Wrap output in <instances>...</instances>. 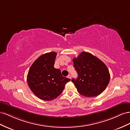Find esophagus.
<instances>
[{
    "label": "esophagus",
    "mask_w": 130,
    "mask_h": 130,
    "mask_svg": "<svg viewBox=\"0 0 130 130\" xmlns=\"http://www.w3.org/2000/svg\"><path fill=\"white\" fill-rule=\"evenodd\" d=\"M68 78L71 79V76L70 75H69L68 76Z\"/></svg>",
    "instance_id": "34e87169"
}]
</instances>
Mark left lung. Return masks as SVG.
Segmentation results:
<instances>
[{"label":"left lung","mask_w":130,"mask_h":130,"mask_svg":"<svg viewBox=\"0 0 130 130\" xmlns=\"http://www.w3.org/2000/svg\"><path fill=\"white\" fill-rule=\"evenodd\" d=\"M73 66L78 73L72 82L78 92L86 97L101 94L109 82L110 74L106 65L92 54L83 52L73 59Z\"/></svg>","instance_id":"1"}]
</instances>
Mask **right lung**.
I'll list each match as a JSON object with an SVG mask.
<instances>
[{
	"instance_id": "add662e5",
	"label": "right lung",
	"mask_w": 130,
	"mask_h": 130,
	"mask_svg": "<svg viewBox=\"0 0 130 130\" xmlns=\"http://www.w3.org/2000/svg\"><path fill=\"white\" fill-rule=\"evenodd\" d=\"M57 53L42 54L32 63L27 75V82L31 91L44 101L56 99L71 80L63 77L59 69L54 68Z\"/></svg>"
}]
</instances>
